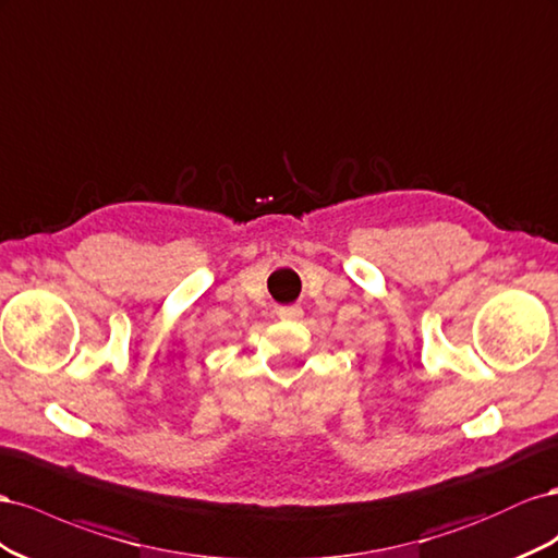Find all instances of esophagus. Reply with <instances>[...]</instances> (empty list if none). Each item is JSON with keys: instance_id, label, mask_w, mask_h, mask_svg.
<instances>
[{"instance_id": "1", "label": "esophagus", "mask_w": 558, "mask_h": 558, "mask_svg": "<svg viewBox=\"0 0 558 558\" xmlns=\"http://www.w3.org/2000/svg\"><path fill=\"white\" fill-rule=\"evenodd\" d=\"M278 317L280 320H299L301 308L299 306H282V308H278Z\"/></svg>"}]
</instances>
